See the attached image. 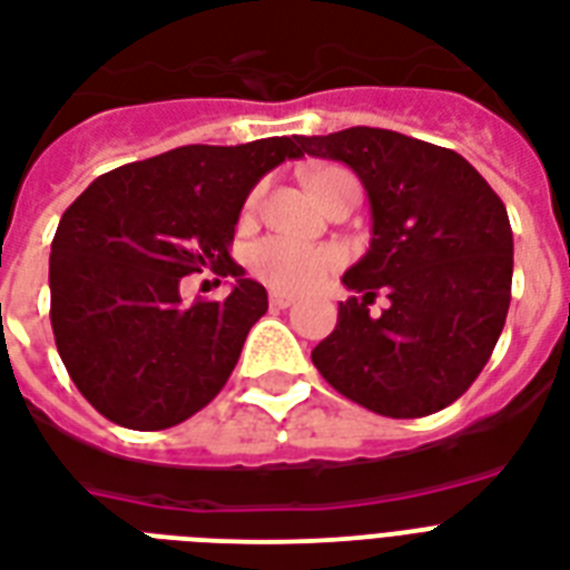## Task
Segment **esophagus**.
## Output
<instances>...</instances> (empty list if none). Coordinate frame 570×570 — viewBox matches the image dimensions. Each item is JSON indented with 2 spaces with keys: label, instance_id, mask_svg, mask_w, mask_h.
<instances>
[{
  "label": "esophagus",
  "instance_id": "1",
  "mask_svg": "<svg viewBox=\"0 0 570 570\" xmlns=\"http://www.w3.org/2000/svg\"><path fill=\"white\" fill-rule=\"evenodd\" d=\"M294 294H285V291H271V306L273 308H288L294 303Z\"/></svg>",
  "mask_w": 570,
  "mask_h": 570
}]
</instances>
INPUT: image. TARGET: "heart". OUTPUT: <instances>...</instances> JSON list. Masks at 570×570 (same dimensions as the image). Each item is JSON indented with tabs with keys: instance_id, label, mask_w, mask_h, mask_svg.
I'll list each match as a JSON object with an SVG mask.
<instances>
[{
	"instance_id": "b5f03b06",
	"label": "heart",
	"mask_w": 570,
	"mask_h": 570,
	"mask_svg": "<svg viewBox=\"0 0 570 570\" xmlns=\"http://www.w3.org/2000/svg\"><path fill=\"white\" fill-rule=\"evenodd\" d=\"M308 184H312L321 202H330L335 193H342L345 187H360L354 171H347L345 166H317L308 175ZM258 205H262V187H255L246 196L244 216H253ZM246 264H249V273L255 279H262L271 288L303 291L338 271L345 264V249L333 244H299V240H291V237L271 235L262 237L249 249Z\"/></svg>"
}]
</instances>
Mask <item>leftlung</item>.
Segmentation results:
<instances>
[{
  "label": "left lung",
  "instance_id": "8db88e82",
  "mask_svg": "<svg viewBox=\"0 0 570 570\" xmlns=\"http://www.w3.org/2000/svg\"><path fill=\"white\" fill-rule=\"evenodd\" d=\"M299 142L360 175L374 219L372 249L345 273L363 299L338 303L312 363L381 416L449 407L482 374L509 315L514 240L502 198L461 154L395 130L351 127ZM377 289L391 306L372 318Z\"/></svg>",
  "mask_w": 570,
  "mask_h": 570
}]
</instances>
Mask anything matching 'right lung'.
Instances as JSON below:
<instances>
[{
	"instance_id": "1",
	"label": "right lung",
	"mask_w": 570,
	"mask_h": 570,
	"mask_svg": "<svg viewBox=\"0 0 570 570\" xmlns=\"http://www.w3.org/2000/svg\"><path fill=\"white\" fill-rule=\"evenodd\" d=\"M299 136L184 145L106 171L61 214L50 253L56 347L82 399L116 425L163 431L219 395L267 291L244 279L232 240L249 189ZM235 275L225 301L179 303V279ZM219 282V279H216Z\"/></svg>"
}]
</instances>
